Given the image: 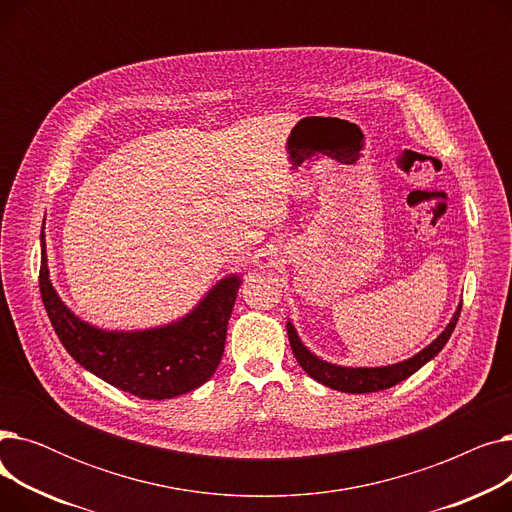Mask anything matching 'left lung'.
I'll return each instance as SVG.
<instances>
[{"instance_id": "8db88e82", "label": "left lung", "mask_w": 512, "mask_h": 512, "mask_svg": "<svg viewBox=\"0 0 512 512\" xmlns=\"http://www.w3.org/2000/svg\"><path fill=\"white\" fill-rule=\"evenodd\" d=\"M459 315H461V303L452 313L448 326L440 332V336L436 340L429 342L425 348H421L417 355H413L405 361H398L392 365H380V367H346V365H336V363L324 361L315 353H311L309 348L303 344L297 328L292 326L290 319L286 321V332H288L292 353H294V357H297L299 365L305 369L309 378H313L319 384H324L326 388L338 390V392L367 394V392H380V390L396 386L398 382L407 380L409 375L419 371L425 363L432 361L442 351L444 344L448 342V338L456 326V321H459Z\"/></svg>"}]
</instances>
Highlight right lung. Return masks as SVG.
Masks as SVG:
<instances>
[{"label": "right lung", "instance_id": "1", "mask_svg": "<svg viewBox=\"0 0 512 512\" xmlns=\"http://www.w3.org/2000/svg\"><path fill=\"white\" fill-rule=\"evenodd\" d=\"M45 249V232H41V299L53 330L80 367L145 400L191 392L218 369L242 274H228L215 282L191 311L170 324L105 330L80 319L60 299L49 280Z\"/></svg>", "mask_w": 512, "mask_h": 512}]
</instances>
